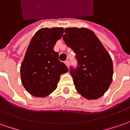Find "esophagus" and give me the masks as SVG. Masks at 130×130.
<instances>
[{
    "label": "esophagus",
    "instance_id": "1",
    "mask_svg": "<svg viewBox=\"0 0 130 130\" xmlns=\"http://www.w3.org/2000/svg\"><path fill=\"white\" fill-rule=\"evenodd\" d=\"M65 64L66 65V66L68 67V68H69V66H70V62H69V60H65Z\"/></svg>",
    "mask_w": 130,
    "mask_h": 130
}]
</instances>
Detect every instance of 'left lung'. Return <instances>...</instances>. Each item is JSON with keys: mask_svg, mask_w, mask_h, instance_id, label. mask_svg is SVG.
Instances as JSON below:
<instances>
[{"mask_svg": "<svg viewBox=\"0 0 130 130\" xmlns=\"http://www.w3.org/2000/svg\"><path fill=\"white\" fill-rule=\"evenodd\" d=\"M62 38L76 54L77 68L70 70L76 90L87 100L102 97L112 81L113 65L108 52L87 28H65Z\"/></svg>", "mask_w": 130, "mask_h": 130, "instance_id": "obj_1", "label": "left lung"}]
</instances>
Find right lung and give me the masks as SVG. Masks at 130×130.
<instances>
[{
    "label": "right lung",
    "mask_w": 130,
    "mask_h": 130,
    "mask_svg": "<svg viewBox=\"0 0 130 130\" xmlns=\"http://www.w3.org/2000/svg\"><path fill=\"white\" fill-rule=\"evenodd\" d=\"M63 32V28H41L32 38L21 66L22 84L30 95H49L57 88L60 75L68 72L54 50Z\"/></svg>",
    "instance_id": "right-lung-1"
}]
</instances>
